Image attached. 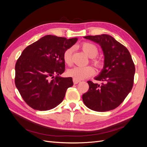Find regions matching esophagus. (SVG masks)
<instances>
[{
  "mask_svg": "<svg viewBox=\"0 0 147 147\" xmlns=\"http://www.w3.org/2000/svg\"><path fill=\"white\" fill-rule=\"evenodd\" d=\"M73 82H74V83L75 84H78V83H80V80H75V79H73Z\"/></svg>",
  "mask_w": 147,
  "mask_h": 147,
  "instance_id": "esophagus-1",
  "label": "esophagus"
}]
</instances>
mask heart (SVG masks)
<instances>
[{"instance_id": "1", "label": "heart", "mask_w": 147, "mask_h": 147, "mask_svg": "<svg viewBox=\"0 0 147 147\" xmlns=\"http://www.w3.org/2000/svg\"><path fill=\"white\" fill-rule=\"evenodd\" d=\"M81 47L84 52L90 57H94L98 54V48L92 43L84 42L81 45ZM74 51V48L70 47L65 50L63 54V59L65 63L67 65H70L72 63V56ZM93 62L98 67L102 65L101 62L98 59H94ZM94 74V70L91 66H84V67H75L69 69L67 71V75L69 77L73 78L80 80L90 77Z\"/></svg>"}]
</instances>
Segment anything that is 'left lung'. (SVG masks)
I'll use <instances>...</instances> for the list:
<instances>
[{
  "mask_svg": "<svg viewBox=\"0 0 147 147\" xmlns=\"http://www.w3.org/2000/svg\"><path fill=\"white\" fill-rule=\"evenodd\" d=\"M84 38L98 43L104 56V67L94 78L100 84L88 81V91L83 94L84 104L96 112L113 110L132 90L135 65L127 49L107 34L88 35Z\"/></svg>",
  "mask_w": 147,
  "mask_h": 147,
  "instance_id": "8db88e82",
  "label": "left lung"
}]
</instances>
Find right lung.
I'll list each match as a JSON object with an SVG mask.
<instances>
[{"label":"right lung","instance_id":"right-lung-1","mask_svg":"<svg viewBox=\"0 0 147 147\" xmlns=\"http://www.w3.org/2000/svg\"><path fill=\"white\" fill-rule=\"evenodd\" d=\"M77 38L67 39L47 35L26 47L15 65V85L31 108L51 110L63 100L72 77L59 76L64 72L63 54Z\"/></svg>","mask_w":147,"mask_h":147}]
</instances>
